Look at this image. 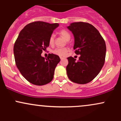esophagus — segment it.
<instances>
[{
	"instance_id": "esophagus-1",
	"label": "esophagus",
	"mask_w": 121,
	"mask_h": 121,
	"mask_svg": "<svg viewBox=\"0 0 121 121\" xmlns=\"http://www.w3.org/2000/svg\"><path fill=\"white\" fill-rule=\"evenodd\" d=\"M60 59H61V60H63L64 59V58H63V57H60Z\"/></svg>"
}]
</instances>
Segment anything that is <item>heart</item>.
I'll return each mask as SVG.
<instances>
[{"label":"heart","instance_id":"obj_1","mask_svg":"<svg viewBox=\"0 0 121 121\" xmlns=\"http://www.w3.org/2000/svg\"><path fill=\"white\" fill-rule=\"evenodd\" d=\"M59 34L66 41H69L71 37L70 34L66 30H61L59 32ZM54 43H55V35L53 34H52L49 37V43L50 45H53ZM68 52V48H57L53 51V53L54 54L61 57H64L66 56Z\"/></svg>","mask_w":121,"mask_h":121}]
</instances>
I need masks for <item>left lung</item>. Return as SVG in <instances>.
<instances>
[{
    "label": "left lung",
    "mask_w": 121,
    "mask_h": 121,
    "mask_svg": "<svg viewBox=\"0 0 121 121\" xmlns=\"http://www.w3.org/2000/svg\"><path fill=\"white\" fill-rule=\"evenodd\" d=\"M67 28L74 35L75 53L80 55L77 61L71 56L68 57V77L73 82L87 84L103 67L106 51L105 41L99 31L89 23L75 22Z\"/></svg>",
    "instance_id": "8db88e82"
}]
</instances>
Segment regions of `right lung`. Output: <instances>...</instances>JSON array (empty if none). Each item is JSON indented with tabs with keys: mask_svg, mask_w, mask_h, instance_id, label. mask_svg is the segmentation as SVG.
I'll return each instance as SVG.
<instances>
[{
	"mask_svg": "<svg viewBox=\"0 0 121 121\" xmlns=\"http://www.w3.org/2000/svg\"><path fill=\"white\" fill-rule=\"evenodd\" d=\"M59 24L34 22L25 26L19 33L13 47L17 69L28 81L44 85L53 78L54 72L60 61L59 56L49 54L47 59L41 56L49 47V37Z\"/></svg>",
	"mask_w": 121,
	"mask_h": 121,
	"instance_id": "right-lung-1",
	"label": "right lung"
}]
</instances>
